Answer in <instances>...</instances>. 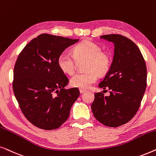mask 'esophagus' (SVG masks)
Instances as JSON below:
<instances>
[{
    "instance_id": "obj_1",
    "label": "esophagus",
    "mask_w": 156,
    "mask_h": 156,
    "mask_svg": "<svg viewBox=\"0 0 156 156\" xmlns=\"http://www.w3.org/2000/svg\"><path fill=\"white\" fill-rule=\"evenodd\" d=\"M86 90H84V89H80V93H85L86 92Z\"/></svg>"
}]
</instances>
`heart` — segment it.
Instances as JSON below:
<instances>
[{
	"label": "heart",
	"instance_id": "obj_1",
	"mask_svg": "<svg viewBox=\"0 0 156 156\" xmlns=\"http://www.w3.org/2000/svg\"><path fill=\"white\" fill-rule=\"evenodd\" d=\"M73 55L63 52L58 58V65L62 71L68 75L74 73L77 61L88 59L86 73H78L72 77L70 83L73 86L81 89L90 87L98 79V73H106L110 67L109 55L101 51V48L90 41H84L75 45Z\"/></svg>",
	"mask_w": 156,
	"mask_h": 156
}]
</instances>
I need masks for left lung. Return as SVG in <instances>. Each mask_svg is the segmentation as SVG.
Returning <instances> with one entry per match:
<instances>
[{
	"label": "left lung",
	"mask_w": 156,
	"mask_h": 156,
	"mask_svg": "<svg viewBox=\"0 0 156 156\" xmlns=\"http://www.w3.org/2000/svg\"><path fill=\"white\" fill-rule=\"evenodd\" d=\"M114 44V55L109 70L100 88H109L110 95L95 93L92 105L95 118L105 126L118 127L130 121L140 105L147 84L145 60L138 47L118 34L100 37Z\"/></svg>",
	"instance_id": "1"
}]
</instances>
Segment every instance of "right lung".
Listing matches in <instances>:
<instances>
[{
    "mask_svg": "<svg viewBox=\"0 0 156 156\" xmlns=\"http://www.w3.org/2000/svg\"><path fill=\"white\" fill-rule=\"evenodd\" d=\"M78 41L43 33L18 55L13 70L14 95L25 117L36 127L56 129L69 117L80 91L65 88L68 78L57 61L66 48Z\"/></svg>",
    "mask_w": 156,
    "mask_h": 156,
    "instance_id": "1",
    "label": "right lung"
}]
</instances>
